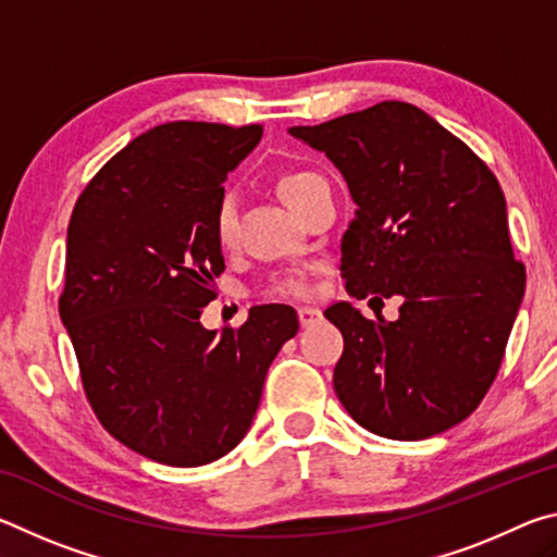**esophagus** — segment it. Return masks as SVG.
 I'll return each mask as SVG.
<instances>
[{
	"mask_svg": "<svg viewBox=\"0 0 557 557\" xmlns=\"http://www.w3.org/2000/svg\"><path fill=\"white\" fill-rule=\"evenodd\" d=\"M297 314H299V324L301 326H314V324H319L324 319L322 312H319L317 307H299Z\"/></svg>",
	"mask_w": 557,
	"mask_h": 557,
	"instance_id": "esophagus-1",
	"label": "esophagus"
}]
</instances>
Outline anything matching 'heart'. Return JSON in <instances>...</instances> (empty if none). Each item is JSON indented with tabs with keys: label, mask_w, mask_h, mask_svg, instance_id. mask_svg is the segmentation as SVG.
<instances>
[{
	"label": "heart",
	"mask_w": 557,
	"mask_h": 557,
	"mask_svg": "<svg viewBox=\"0 0 557 557\" xmlns=\"http://www.w3.org/2000/svg\"><path fill=\"white\" fill-rule=\"evenodd\" d=\"M324 182L317 172H307V169H292V172H282L277 176V194L292 211L299 209L305 196L312 191V186ZM213 235L215 243L223 250H233L238 243V206L225 196L219 201L213 213ZM265 295L270 299H299L309 295V272L307 270H285L280 275L270 277Z\"/></svg>",
	"instance_id": "heart-1"
}]
</instances>
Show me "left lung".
Wrapping results in <instances>:
<instances>
[{
    "mask_svg": "<svg viewBox=\"0 0 557 557\" xmlns=\"http://www.w3.org/2000/svg\"><path fill=\"white\" fill-rule=\"evenodd\" d=\"M289 132L332 159L358 206L342 240L348 295L403 297L395 322H371L348 301L324 312L344 336L338 400L391 440L459 425L502 369L525 289L494 172L400 100Z\"/></svg>",
    "mask_w": 557,
    "mask_h": 557,
    "instance_id": "8db88e82",
    "label": "left lung"
}]
</instances>
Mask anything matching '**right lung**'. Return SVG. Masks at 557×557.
Returning <instances> with one entry per match:
<instances>
[{
    "label": "right lung",
    "instance_id": "obj_1",
    "mask_svg": "<svg viewBox=\"0 0 557 557\" xmlns=\"http://www.w3.org/2000/svg\"><path fill=\"white\" fill-rule=\"evenodd\" d=\"M262 125L178 120L120 149L75 201L59 312L92 412L112 437L169 467H201L238 445L295 309L252 307L203 329L225 270L213 235L223 182Z\"/></svg>",
    "mask_w": 557,
    "mask_h": 557
}]
</instances>
